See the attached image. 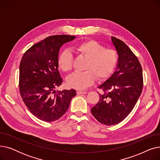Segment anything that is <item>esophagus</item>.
<instances>
[{"instance_id":"obj_1","label":"esophagus","mask_w":160,"mask_h":160,"mask_svg":"<svg viewBox=\"0 0 160 160\" xmlns=\"http://www.w3.org/2000/svg\"><path fill=\"white\" fill-rule=\"evenodd\" d=\"M77 93L78 95H81V94H86L87 93L86 91H81V90H78L77 91Z\"/></svg>"}]
</instances>
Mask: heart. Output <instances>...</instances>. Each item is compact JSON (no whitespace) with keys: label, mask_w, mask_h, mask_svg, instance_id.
Masks as SVG:
<instances>
[{"label":"heart","mask_w":160,"mask_h":160,"mask_svg":"<svg viewBox=\"0 0 160 160\" xmlns=\"http://www.w3.org/2000/svg\"><path fill=\"white\" fill-rule=\"evenodd\" d=\"M74 51L87 59L82 72H74L67 78L69 86L82 89L98 81L108 79L114 71L118 62V54L115 49L105 48L93 39L81 41L73 47ZM74 58L69 50H64L57 60L58 67L63 72H69L73 66Z\"/></svg>","instance_id":"b5f03b06"}]
</instances>
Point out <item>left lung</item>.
<instances>
[{"mask_svg": "<svg viewBox=\"0 0 160 160\" xmlns=\"http://www.w3.org/2000/svg\"><path fill=\"white\" fill-rule=\"evenodd\" d=\"M119 55L117 69L98 88L102 90L91 113L100 123L114 125L122 121L135 106L143 87L141 63L130 48L119 39L112 37Z\"/></svg>", "mask_w": 160, "mask_h": 160, "instance_id": "left-lung-1", "label": "left lung"}]
</instances>
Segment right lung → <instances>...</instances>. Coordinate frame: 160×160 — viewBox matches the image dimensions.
<instances>
[{"mask_svg": "<svg viewBox=\"0 0 160 160\" xmlns=\"http://www.w3.org/2000/svg\"><path fill=\"white\" fill-rule=\"evenodd\" d=\"M76 37L54 35L34 44L23 54L19 66V86L29 111L39 119L55 121L67 112L74 89L55 91L63 80L57 60L62 45Z\"/></svg>", "mask_w": 160, "mask_h": 160, "instance_id": "1", "label": "right lung"}]
</instances>
